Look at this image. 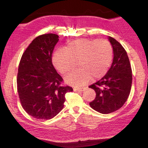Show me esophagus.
Here are the masks:
<instances>
[{
	"label": "esophagus",
	"mask_w": 148,
	"mask_h": 148,
	"mask_svg": "<svg viewBox=\"0 0 148 148\" xmlns=\"http://www.w3.org/2000/svg\"><path fill=\"white\" fill-rule=\"evenodd\" d=\"M73 89L74 91H83L85 90V87H80V88H79V87H74Z\"/></svg>",
	"instance_id": "esophagus-1"
}]
</instances>
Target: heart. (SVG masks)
Listing matches in <instances>:
<instances>
[{
	"label": "heart",
	"instance_id": "obj_1",
	"mask_svg": "<svg viewBox=\"0 0 148 148\" xmlns=\"http://www.w3.org/2000/svg\"><path fill=\"white\" fill-rule=\"evenodd\" d=\"M113 50L106 40L77 39L63 49H57L52 57L56 69L65 74L76 66L80 68L65 77L67 83L81 86L92 79H99L107 73L112 63Z\"/></svg>",
	"mask_w": 148,
	"mask_h": 148
}]
</instances>
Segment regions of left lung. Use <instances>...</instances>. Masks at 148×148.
I'll list each match as a JSON object with an SVG mask.
<instances>
[{
    "instance_id": "8db88e82",
    "label": "left lung",
    "mask_w": 148,
    "mask_h": 148,
    "mask_svg": "<svg viewBox=\"0 0 148 148\" xmlns=\"http://www.w3.org/2000/svg\"><path fill=\"white\" fill-rule=\"evenodd\" d=\"M113 48L114 59L106 74L89 87L96 92V97L90 106L101 114L116 111L127 101L131 92L132 70L128 56L121 44L108 36Z\"/></svg>"
}]
</instances>
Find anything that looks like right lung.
<instances>
[{"instance_id": "right-lung-1", "label": "right lung", "mask_w": 148, "mask_h": 148, "mask_svg": "<svg viewBox=\"0 0 148 148\" xmlns=\"http://www.w3.org/2000/svg\"><path fill=\"white\" fill-rule=\"evenodd\" d=\"M59 41L56 34L34 38L21 57L17 77V92L27 114L38 119H50L64 107L65 94L73 91L61 86L62 78L52 64V53Z\"/></svg>"}]
</instances>
